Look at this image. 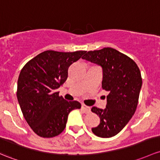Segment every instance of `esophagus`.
I'll list each match as a JSON object with an SVG mask.
<instances>
[{"label": "esophagus", "mask_w": 160, "mask_h": 160, "mask_svg": "<svg viewBox=\"0 0 160 160\" xmlns=\"http://www.w3.org/2000/svg\"><path fill=\"white\" fill-rule=\"evenodd\" d=\"M81 109H82V110H83V111H84L85 112H90V107H87V106L84 105V104H82Z\"/></svg>", "instance_id": "obj_1"}]
</instances>
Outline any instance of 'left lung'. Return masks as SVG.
Segmentation results:
<instances>
[{
    "mask_svg": "<svg viewBox=\"0 0 160 160\" xmlns=\"http://www.w3.org/2000/svg\"><path fill=\"white\" fill-rule=\"evenodd\" d=\"M102 68V88L108 92L104 110L93 107L100 122L92 128L96 136L114 137L124 128L137 110L142 77L137 63L127 55L111 48L86 51L82 58Z\"/></svg>",
    "mask_w": 160,
    "mask_h": 160,
    "instance_id": "8db88e82",
    "label": "left lung"
}]
</instances>
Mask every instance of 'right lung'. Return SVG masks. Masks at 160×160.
I'll return each mask as SVG.
<instances>
[{"mask_svg": "<svg viewBox=\"0 0 160 160\" xmlns=\"http://www.w3.org/2000/svg\"><path fill=\"white\" fill-rule=\"evenodd\" d=\"M85 52L46 50L29 60L21 70L17 97L23 117L39 137L50 138L61 133L70 111L81 107L76 100H65L58 89L66 81L69 67Z\"/></svg>", "mask_w": 160, "mask_h": 160, "instance_id": "add662e5", "label": "right lung"}]
</instances>
